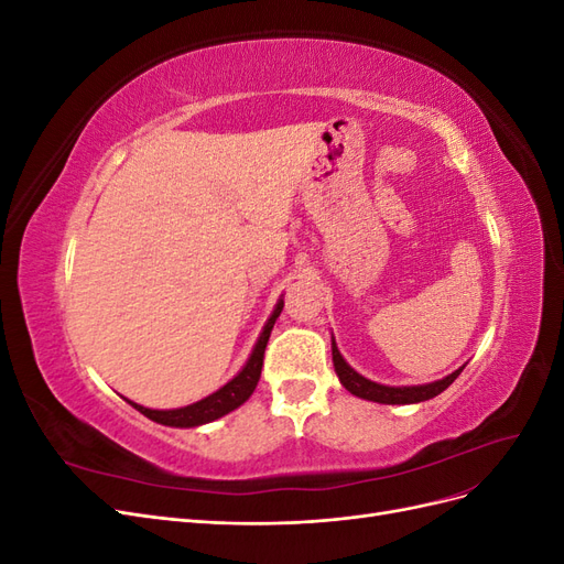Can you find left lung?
I'll list each match as a JSON object with an SVG mask.
<instances>
[{
    "label": "left lung",
    "mask_w": 564,
    "mask_h": 564,
    "mask_svg": "<svg viewBox=\"0 0 564 564\" xmlns=\"http://www.w3.org/2000/svg\"><path fill=\"white\" fill-rule=\"evenodd\" d=\"M332 357H334V369L338 373L340 383L346 386V390H350L352 395L362 398V400H371V402H381V404H414V402H423V400H431L435 395H440L442 390H447L464 367L452 371L449 377H445L442 381L435 383H425V386H404V388H392V386H381V383H373L365 377H360L355 369L348 367V362L340 357L338 348H336V340H332Z\"/></svg>",
    "instance_id": "left-lung-1"
}]
</instances>
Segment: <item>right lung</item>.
Wrapping results in <instances>:
<instances>
[{
	"mask_svg": "<svg viewBox=\"0 0 564 564\" xmlns=\"http://www.w3.org/2000/svg\"><path fill=\"white\" fill-rule=\"evenodd\" d=\"M284 308V301H280L275 305V311H272L270 319L265 322L263 334L259 336V344H256L249 362L245 365V369L237 373L232 381H228L224 388L216 390L214 395L204 398L195 404H187L181 409H166V412H160V409H148L141 406L135 402H129L133 409H139V412L152 421H158L162 425H174V429H193V425H202V423H209L214 419H220L224 414L232 412V409L240 406L242 402L249 400V395L253 392L256 383L261 379V367H263V355H265V346H268V338L272 332V324L280 317Z\"/></svg>",
	"mask_w": 564,
	"mask_h": 564,
	"instance_id": "right-lung-1",
	"label": "right lung"
}]
</instances>
